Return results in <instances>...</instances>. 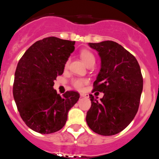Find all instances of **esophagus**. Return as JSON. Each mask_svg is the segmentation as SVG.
Returning a JSON list of instances; mask_svg holds the SVG:
<instances>
[{
  "mask_svg": "<svg viewBox=\"0 0 159 159\" xmlns=\"http://www.w3.org/2000/svg\"><path fill=\"white\" fill-rule=\"evenodd\" d=\"M80 97H88L87 94H85V93H80Z\"/></svg>",
  "mask_w": 159,
  "mask_h": 159,
  "instance_id": "34e87169",
  "label": "esophagus"
}]
</instances>
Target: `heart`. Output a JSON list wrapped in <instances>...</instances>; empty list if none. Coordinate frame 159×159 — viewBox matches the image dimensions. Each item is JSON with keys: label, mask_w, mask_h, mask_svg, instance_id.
<instances>
[{"label": "heart", "mask_w": 159, "mask_h": 159, "mask_svg": "<svg viewBox=\"0 0 159 159\" xmlns=\"http://www.w3.org/2000/svg\"><path fill=\"white\" fill-rule=\"evenodd\" d=\"M80 56L83 62L86 64V66H89L90 64L94 63L95 62V56L93 54L92 52L89 50L86 49V48H83V49L80 50ZM69 65V60L66 61L65 64V67L66 68ZM87 80L85 79H77L74 80L73 82V85L74 86L75 88L78 89H81L83 87L85 84H86Z\"/></svg>", "instance_id": "heart-1"}]
</instances>
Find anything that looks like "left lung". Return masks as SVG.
I'll use <instances>...</instances> for the list:
<instances>
[{"label":"left lung","mask_w":159,"mask_h":159,"mask_svg":"<svg viewBox=\"0 0 159 159\" xmlns=\"http://www.w3.org/2000/svg\"><path fill=\"white\" fill-rule=\"evenodd\" d=\"M89 45L101 59V69L92 92L104 95L100 101L89 95L91 107L86 123L98 134H116L128 126L138 111L143 89L141 68L136 58L117 42L104 41Z\"/></svg>","instance_id":"1"}]
</instances>
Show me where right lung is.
Masks as SVG:
<instances>
[{"mask_svg": "<svg viewBox=\"0 0 159 159\" xmlns=\"http://www.w3.org/2000/svg\"><path fill=\"white\" fill-rule=\"evenodd\" d=\"M74 41L48 37L37 41L20 59L13 84V96L21 119L33 131L52 134L62 129L80 93L66 91L61 97L53 89L63 73Z\"/></svg>", "mask_w": 159, "mask_h": 159, "instance_id": "add662e5", "label": "right lung"}]
</instances>
